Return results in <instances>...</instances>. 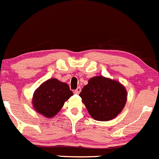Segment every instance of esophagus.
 Segmentation results:
<instances>
[{"label":"esophagus","mask_w":159,"mask_h":159,"mask_svg":"<svg viewBox=\"0 0 159 159\" xmlns=\"http://www.w3.org/2000/svg\"><path fill=\"white\" fill-rule=\"evenodd\" d=\"M80 92H81V88H80V87H78L77 89H76V90L74 91V93H75V94H79V93H80Z\"/></svg>","instance_id":"1"}]
</instances>
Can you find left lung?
I'll use <instances>...</instances> for the list:
<instances>
[{"label": "left lung", "mask_w": 159, "mask_h": 159, "mask_svg": "<svg viewBox=\"0 0 159 159\" xmlns=\"http://www.w3.org/2000/svg\"><path fill=\"white\" fill-rule=\"evenodd\" d=\"M89 115L97 121H109L116 117L125 107L127 92L116 80L102 76L89 80L80 93Z\"/></svg>", "instance_id": "8db88e82"}]
</instances>
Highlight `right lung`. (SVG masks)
<instances>
[{"instance_id":"right-lung-1","label":"right lung","mask_w":159,"mask_h":159,"mask_svg":"<svg viewBox=\"0 0 159 159\" xmlns=\"http://www.w3.org/2000/svg\"><path fill=\"white\" fill-rule=\"evenodd\" d=\"M73 95L66 83L57 79H50L34 92L32 103L34 109L46 118H52L62 109Z\"/></svg>"}]
</instances>
